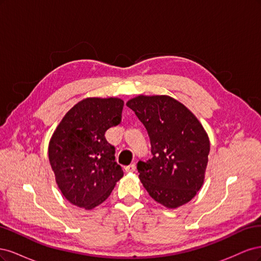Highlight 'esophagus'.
Instances as JSON below:
<instances>
[{
	"label": "esophagus",
	"mask_w": 261,
	"mask_h": 261,
	"mask_svg": "<svg viewBox=\"0 0 261 261\" xmlns=\"http://www.w3.org/2000/svg\"><path fill=\"white\" fill-rule=\"evenodd\" d=\"M135 170H136L135 163H132V164L127 165V167H125V171H126V172H134Z\"/></svg>",
	"instance_id": "34e87169"
}]
</instances>
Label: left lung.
<instances>
[{
    "label": "left lung",
    "mask_w": 261,
    "mask_h": 261,
    "mask_svg": "<svg viewBox=\"0 0 261 261\" xmlns=\"http://www.w3.org/2000/svg\"><path fill=\"white\" fill-rule=\"evenodd\" d=\"M145 125L152 158L139 161V178L152 198L174 209L203 184L210 141L200 122L169 96H138L126 103Z\"/></svg>",
    "instance_id": "1"
}]
</instances>
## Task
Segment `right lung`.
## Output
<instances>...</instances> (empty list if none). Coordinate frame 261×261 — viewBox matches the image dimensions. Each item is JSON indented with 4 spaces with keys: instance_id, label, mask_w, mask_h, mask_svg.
Listing matches in <instances>:
<instances>
[{
    "instance_id": "obj_1",
    "label": "right lung",
    "mask_w": 261,
    "mask_h": 261,
    "mask_svg": "<svg viewBox=\"0 0 261 261\" xmlns=\"http://www.w3.org/2000/svg\"><path fill=\"white\" fill-rule=\"evenodd\" d=\"M124 101L87 98L63 117L49 144V160L63 196L90 210L103 202L124 173L106 132L120 124Z\"/></svg>"
}]
</instances>
